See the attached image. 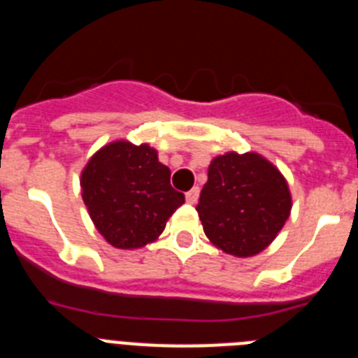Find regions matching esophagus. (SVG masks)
<instances>
[{
  "instance_id": "esophagus-1",
  "label": "esophagus",
  "mask_w": 358,
  "mask_h": 358,
  "mask_svg": "<svg viewBox=\"0 0 358 358\" xmlns=\"http://www.w3.org/2000/svg\"><path fill=\"white\" fill-rule=\"evenodd\" d=\"M199 194H201L199 186H194L189 192H186V202H188V204H195V202L199 201Z\"/></svg>"
}]
</instances>
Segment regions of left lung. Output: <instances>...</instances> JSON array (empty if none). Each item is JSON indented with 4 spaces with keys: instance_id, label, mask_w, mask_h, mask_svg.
<instances>
[{
    "instance_id": "obj_1",
    "label": "left lung",
    "mask_w": 358,
    "mask_h": 358,
    "mask_svg": "<svg viewBox=\"0 0 358 358\" xmlns=\"http://www.w3.org/2000/svg\"><path fill=\"white\" fill-rule=\"evenodd\" d=\"M290 208L289 186L274 164L252 152H227L211 161L195 210L217 248L245 258L276 238Z\"/></svg>"
}]
</instances>
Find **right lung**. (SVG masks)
Returning <instances> with one entry per match:
<instances>
[{"label":"right lung","mask_w":358,"mask_h":358,"mask_svg":"<svg viewBox=\"0 0 358 358\" xmlns=\"http://www.w3.org/2000/svg\"><path fill=\"white\" fill-rule=\"evenodd\" d=\"M91 220L118 249L143 248L163 233L166 220L185 204L170 185L169 166L148 145L115 141L85 164L80 179Z\"/></svg>","instance_id":"add662e5"}]
</instances>
